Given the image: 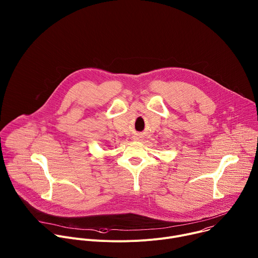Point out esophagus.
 Returning <instances> with one entry per match:
<instances>
[{
    "label": "esophagus",
    "mask_w": 258,
    "mask_h": 258,
    "mask_svg": "<svg viewBox=\"0 0 258 258\" xmlns=\"http://www.w3.org/2000/svg\"><path fill=\"white\" fill-rule=\"evenodd\" d=\"M141 138H142V137H140V136H136V137H135V140H141Z\"/></svg>",
    "instance_id": "esophagus-1"
}]
</instances>
